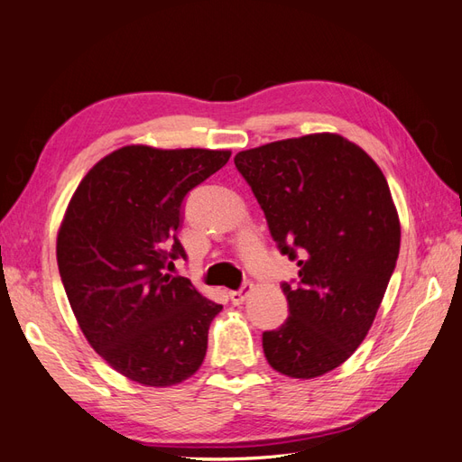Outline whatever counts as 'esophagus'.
<instances>
[{
	"instance_id": "1",
	"label": "esophagus",
	"mask_w": 462,
	"mask_h": 462,
	"mask_svg": "<svg viewBox=\"0 0 462 462\" xmlns=\"http://www.w3.org/2000/svg\"><path fill=\"white\" fill-rule=\"evenodd\" d=\"M250 292H252V284H244L240 291H232L230 292V300H232V304H236V306H240L244 300H246V298L250 296Z\"/></svg>"
}]
</instances>
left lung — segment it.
Here are the masks:
<instances>
[{"label":"left lung","instance_id":"1","mask_svg":"<svg viewBox=\"0 0 462 462\" xmlns=\"http://www.w3.org/2000/svg\"><path fill=\"white\" fill-rule=\"evenodd\" d=\"M298 284H282L286 322L262 334L268 365L291 378L340 366L365 340L401 250V220L383 170L338 134L322 132L238 152Z\"/></svg>","mask_w":462,"mask_h":462}]
</instances>
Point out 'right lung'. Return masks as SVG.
I'll return each instance as SVG.
<instances>
[{
  "label": "right lung",
  "instance_id": "add662e5",
  "mask_svg": "<svg viewBox=\"0 0 462 462\" xmlns=\"http://www.w3.org/2000/svg\"><path fill=\"white\" fill-rule=\"evenodd\" d=\"M230 153L124 146L88 171L63 214L56 254L71 310L89 346L134 383L174 386L204 363L222 306L166 270L186 256L182 200Z\"/></svg>",
  "mask_w": 462,
  "mask_h": 462
}]
</instances>
